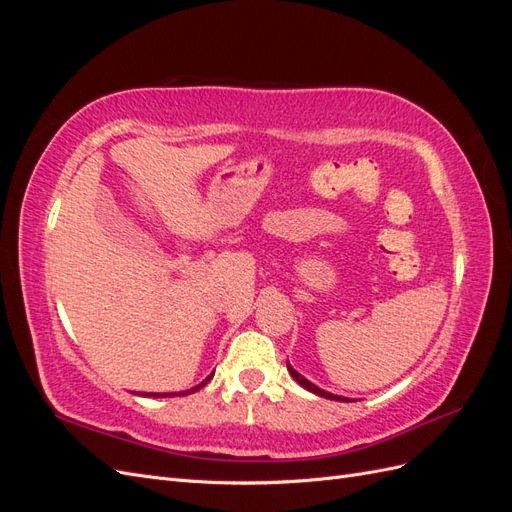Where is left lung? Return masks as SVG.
Here are the masks:
<instances>
[{
  "label": "left lung",
  "instance_id": "1",
  "mask_svg": "<svg viewBox=\"0 0 512 512\" xmlns=\"http://www.w3.org/2000/svg\"><path fill=\"white\" fill-rule=\"evenodd\" d=\"M288 371H290V376L297 380L303 389H307V391H312V393H316V395H320V397H327V399H335V401H350V399H346V397H339V395H331V393H327V391H322V389H318L316 384H312L309 380H305L299 371H294L290 365H288Z\"/></svg>",
  "mask_w": 512,
  "mask_h": 512
}]
</instances>
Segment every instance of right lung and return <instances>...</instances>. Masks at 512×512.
Returning <instances> with one entry per match:
<instances>
[{
    "instance_id": "right-lung-1",
    "label": "right lung",
    "mask_w": 512,
    "mask_h": 512,
    "mask_svg": "<svg viewBox=\"0 0 512 512\" xmlns=\"http://www.w3.org/2000/svg\"><path fill=\"white\" fill-rule=\"evenodd\" d=\"M209 378H213V376H209ZM209 378L205 382H200L198 386H194V389H190V391H181V393H143V395H147V397H166V395H173L175 397V395H183L185 397V395H190V393H196V391L203 389V386L209 382Z\"/></svg>"
}]
</instances>
